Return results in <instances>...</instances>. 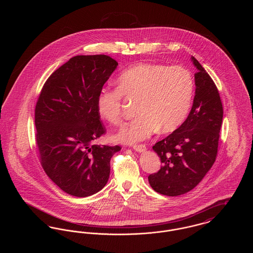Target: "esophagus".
<instances>
[{"instance_id":"34e87169","label":"esophagus","mask_w":253,"mask_h":253,"mask_svg":"<svg viewBox=\"0 0 253 253\" xmlns=\"http://www.w3.org/2000/svg\"><path fill=\"white\" fill-rule=\"evenodd\" d=\"M132 149L136 152H143L146 149V146L144 144L132 145Z\"/></svg>"}]
</instances>
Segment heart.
Returning <instances> with one entry per match:
<instances>
[{
    "label": "heart",
    "instance_id": "1",
    "mask_svg": "<svg viewBox=\"0 0 253 253\" xmlns=\"http://www.w3.org/2000/svg\"><path fill=\"white\" fill-rule=\"evenodd\" d=\"M194 83L192 73L182 66L152 63L133 65L121 74L117 88L104 87L96 96V110L111 123H119L122 99L138 97L137 115L117 134L118 140L132 143L157 132L177 129L188 116L193 100Z\"/></svg>",
    "mask_w": 253,
    "mask_h": 253
}]
</instances>
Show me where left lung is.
Instances as JSON below:
<instances>
[{
    "mask_svg": "<svg viewBox=\"0 0 253 253\" xmlns=\"http://www.w3.org/2000/svg\"><path fill=\"white\" fill-rule=\"evenodd\" d=\"M192 60L197 68L192 110L179 128L153 146L162 166L148 180L156 192L167 196L192 191L216 159L222 101L212 79L194 57Z\"/></svg>",
    "mask_w": 253,
    "mask_h": 253,
    "instance_id": "left-lung-1",
    "label": "left lung"
}]
</instances>
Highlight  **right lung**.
<instances>
[{"mask_svg": "<svg viewBox=\"0 0 253 253\" xmlns=\"http://www.w3.org/2000/svg\"><path fill=\"white\" fill-rule=\"evenodd\" d=\"M118 66L106 55L73 57L43 85L35 108L41 164L63 192L86 197L99 192L110 175V160L121 146L96 145L106 130L96 96Z\"/></svg>", "mask_w": 253, "mask_h": 253, "instance_id": "add662e5", "label": "right lung"}]
</instances>
